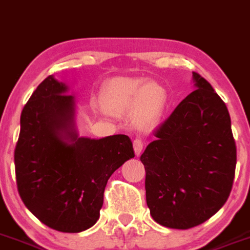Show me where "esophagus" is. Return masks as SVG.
<instances>
[{"mask_svg":"<svg viewBox=\"0 0 250 250\" xmlns=\"http://www.w3.org/2000/svg\"><path fill=\"white\" fill-rule=\"evenodd\" d=\"M133 148H134V153H136V156H140L141 152H142L143 149V142L142 140H134L133 141Z\"/></svg>","mask_w":250,"mask_h":250,"instance_id":"esophagus-1","label":"esophagus"}]
</instances>
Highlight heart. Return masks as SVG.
Returning <instances> with one entry per match:
<instances>
[{
	"instance_id": "obj_1",
	"label": "heart",
	"mask_w": 250,
	"mask_h": 250,
	"mask_svg": "<svg viewBox=\"0 0 250 250\" xmlns=\"http://www.w3.org/2000/svg\"><path fill=\"white\" fill-rule=\"evenodd\" d=\"M104 107L113 113L132 110V121L141 129H151L160 121L167 103L166 90L157 83L129 77L113 78L102 92Z\"/></svg>"
}]
</instances>
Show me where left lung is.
I'll list each match as a JSON object with an SVG mask.
<instances>
[{
	"instance_id": "8db88e82",
	"label": "left lung",
	"mask_w": 250,
	"mask_h": 250,
	"mask_svg": "<svg viewBox=\"0 0 250 250\" xmlns=\"http://www.w3.org/2000/svg\"><path fill=\"white\" fill-rule=\"evenodd\" d=\"M155 132L141 161L146 201L162 227L190 229L211 218L229 197L236 147L228 108L203 77Z\"/></svg>"
}]
</instances>
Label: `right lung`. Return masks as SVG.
Returning <instances> with one entry per match:
<instances>
[{
	"instance_id": "add662e5",
	"label": "right lung",
	"mask_w": 250,
	"mask_h": 250,
	"mask_svg": "<svg viewBox=\"0 0 250 250\" xmlns=\"http://www.w3.org/2000/svg\"><path fill=\"white\" fill-rule=\"evenodd\" d=\"M75 97L50 75L21 113L15 148L17 188L41 223L62 233H79L99 219L112 173L134 157L125 134L80 137Z\"/></svg>"
}]
</instances>
